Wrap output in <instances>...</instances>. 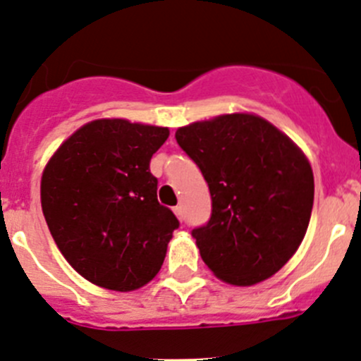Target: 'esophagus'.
Returning <instances> with one entry per match:
<instances>
[{
    "label": "esophagus",
    "instance_id": "34e87169",
    "mask_svg": "<svg viewBox=\"0 0 361 361\" xmlns=\"http://www.w3.org/2000/svg\"><path fill=\"white\" fill-rule=\"evenodd\" d=\"M173 211H174V214H176V216L180 218V220H183V207L176 206V207H173Z\"/></svg>",
    "mask_w": 361,
    "mask_h": 361
}]
</instances>
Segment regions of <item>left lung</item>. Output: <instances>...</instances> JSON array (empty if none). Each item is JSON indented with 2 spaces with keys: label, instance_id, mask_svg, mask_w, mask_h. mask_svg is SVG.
<instances>
[{
  "label": "left lung",
  "instance_id": "1",
  "mask_svg": "<svg viewBox=\"0 0 361 361\" xmlns=\"http://www.w3.org/2000/svg\"><path fill=\"white\" fill-rule=\"evenodd\" d=\"M176 141L209 187V221L192 231L204 264L235 286L276 274L311 220L314 176L300 148L250 113L180 127Z\"/></svg>",
  "mask_w": 361,
  "mask_h": 361
}]
</instances>
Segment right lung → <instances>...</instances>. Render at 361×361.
Wrapping results in <instances>:
<instances>
[{"instance_id":"right-lung-1","label":"right lung","mask_w":361,"mask_h":361,"mask_svg":"<svg viewBox=\"0 0 361 361\" xmlns=\"http://www.w3.org/2000/svg\"><path fill=\"white\" fill-rule=\"evenodd\" d=\"M167 127L101 118L52 155L42 176L47 225L73 269L101 288L130 292L164 264L180 221L157 201L152 155Z\"/></svg>"}]
</instances>
